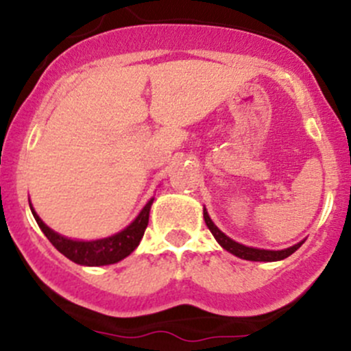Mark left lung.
Here are the masks:
<instances>
[{"instance_id":"1","label":"left lung","mask_w":351,"mask_h":351,"mask_svg":"<svg viewBox=\"0 0 351 351\" xmlns=\"http://www.w3.org/2000/svg\"><path fill=\"white\" fill-rule=\"evenodd\" d=\"M204 219H205V224L207 228L210 229V232L214 234V238L217 239V243L224 247L226 251L232 253L234 256L243 258V260H250V261H278V260H284V258L290 256L293 251L299 250L302 246L304 241L293 244V246L287 247V250H280V251H271V250H258V247H250V246H244L241 243H236L232 241L229 236H226L217 226L212 222V219L208 217L207 210L204 208Z\"/></svg>"}]
</instances>
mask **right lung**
<instances>
[{
	"mask_svg": "<svg viewBox=\"0 0 351 351\" xmlns=\"http://www.w3.org/2000/svg\"><path fill=\"white\" fill-rule=\"evenodd\" d=\"M153 200L154 198H151L144 205L139 215L123 231L117 232V234L110 236V238L97 239V241H76V239L64 238V236L58 234V232L52 231L51 228H47L42 222V219L35 214L32 204L30 208L38 228L42 229L45 238L52 243V246L59 253H62L66 258H69L71 261H74L77 265H84V267H104V265H112L123 260V258L129 256L139 246L144 231L147 228V222H149V210L151 205H153Z\"/></svg>",
	"mask_w": 351,
	"mask_h": 351,
	"instance_id": "obj_1",
	"label": "right lung"
}]
</instances>
